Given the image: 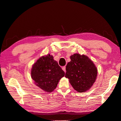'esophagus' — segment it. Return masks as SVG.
<instances>
[{"instance_id": "34e87169", "label": "esophagus", "mask_w": 121, "mask_h": 121, "mask_svg": "<svg viewBox=\"0 0 121 121\" xmlns=\"http://www.w3.org/2000/svg\"><path fill=\"white\" fill-rule=\"evenodd\" d=\"M62 69H63V70L65 72H66V70H65V66H64L63 67H62Z\"/></svg>"}]
</instances>
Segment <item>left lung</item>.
<instances>
[{
	"label": "left lung",
	"mask_w": 121,
	"mask_h": 121,
	"mask_svg": "<svg viewBox=\"0 0 121 121\" xmlns=\"http://www.w3.org/2000/svg\"><path fill=\"white\" fill-rule=\"evenodd\" d=\"M66 65L65 77L74 89L79 92L89 90L95 81L97 70L93 61L85 55L76 53L70 56Z\"/></svg>",
	"instance_id": "8db88e82"
}]
</instances>
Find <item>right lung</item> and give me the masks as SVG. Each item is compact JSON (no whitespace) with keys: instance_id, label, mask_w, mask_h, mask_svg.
<instances>
[{"instance_id":"1","label":"right lung","mask_w":121,"mask_h":121,"mask_svg":"<svg viewBox=\"0 0 121 121\" xmlns=\"http://www.w3.org/2000/svg\"><path fill=\"white\" fill-rule=\"evenodd\" d=\"M64 76V71L50 54L40 57L31 70L32 78L36 85L48 92L53 91Z\"/></svg>"}]
</instances>
